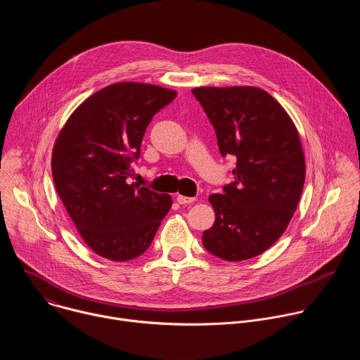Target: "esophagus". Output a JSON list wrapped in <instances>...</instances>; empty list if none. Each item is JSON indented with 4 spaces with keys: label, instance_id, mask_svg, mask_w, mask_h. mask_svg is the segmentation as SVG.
I'll return each instance as SVG.
<instances>
[{
    "label": "esophagus",
    "instance_id": "obj_1",
    "mask_svg": "<svg viewBox=\"0 0 360 360\" xmlns=\"http://www.w3.org/2000/svg\"><path fill=\"white\" fill-rule=\"evenodd\" d=\"M176 200H178L181 205H188V203H192V202L195 200V198L184 196V195H178V196H176Z\"/></svg>",
    "mask_w": 360,
    "mask_h": 360
}]
</instances>
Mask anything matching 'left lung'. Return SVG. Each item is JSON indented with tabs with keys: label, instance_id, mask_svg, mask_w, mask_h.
<instances>
[{
	"label": "left lung",
	"instance_id": "left-lung-1",
	"mask_svg": "<svg viewBox=\"0 0 360 360\" xmlns=\"http://www.w3.org/2000/svg\"><path fill=\"white\" fill-rule=\"evenodd\" d=\"M193 96L215 128L221 155H233L235 181L210 196L215 224L203 248L229 262L269 249L285 232L304 184L297 129L279 102L255 86H200Z\"/></svg>",
	"mask_w": 360,
	"mask_h": 360
}]
</instances>
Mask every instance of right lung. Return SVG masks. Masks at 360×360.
<instances>
[{"label":"right lung","instance_id":"1","mask_svg":"<svg viewBox=\"0 0 360 360\" xmlns=\"http://www.w3.org/2000/svg\"><path fill=\"white\" fill-rule=\"evenodd\" d=\"M175 96L150 84L108 85L82 102L56 141V189L81 238L102 258H138L172 207L169 195L129 178L146 127Z\"/></svg>","mask_w":360,"mask_h":360}]
</instances>
